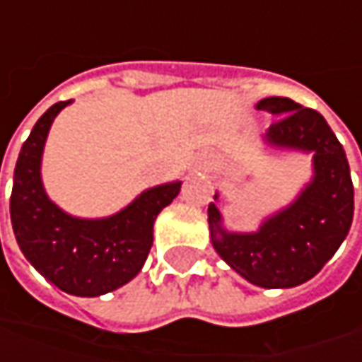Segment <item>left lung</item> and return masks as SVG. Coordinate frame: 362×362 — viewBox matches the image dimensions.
<instances>
[{
    "label": "left lung",
    "mask_w": 362,
    "mask_h": 362,
    "mask_svg": "<svg viewBox=\"0 0 362 362\" xmlns=\"http://www.w3.org/2000/svg\"><path fill=\"white\" fill-rule=\"evenodd\" d=\"M256 108L278 117L264 143L278 151L310 153L313 179L256 231L226 230L221 211L209 203V235L219 257L250 284L294 288L322 270L349 235L355 189L344 148L320 112L282 96L264 98Z\"/></svg>",
    "instance_id": "left-lung-1"
}]
</instances>
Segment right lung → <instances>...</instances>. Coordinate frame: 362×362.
Listing matches in <instances>:
<instances>
[{
	"label": "right lung",
	"instance_id": "obj_1",
	"mask_svg": "<svg viewBox=\"0 0 362 362\" xmlns=\"http://www.w3.org/2000/svg\"><path fill=\"white\" fill-rule=\"evenodd\" d=\"M70 103L49 106L21 146L9 216L21 254L35 270L66 294L94 298L131 282L145 266L155 219L179 195L181 181L145 189L115 216L66 214L44 189L42 155L52 122Z\"/></svg>",
	"mask_w": 362,
	"mask_h": 362
}]
</instances>
